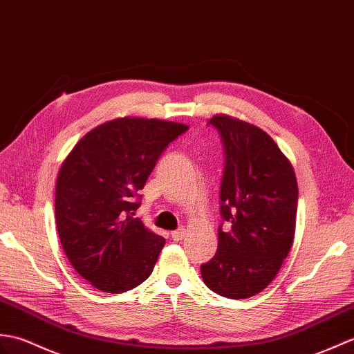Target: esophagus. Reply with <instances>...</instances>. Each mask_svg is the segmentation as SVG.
Masks as SVG:
<instances>
[{
  "label": "esophagus",
  "mask_w": 354,
  "mask_h": 354,
  "mask_svg": "<svg viewBox=\"0 0 354 354\" xmlns=\"http://www.w3.org/2000/svg\"><path fill=\"white\" fill-rule=\"evenodd\" d=\"M170 235H171V238H174L175 241H180V240H183V238L185 236V229L179 227V229H176V231L171 232Z\"/></svg>",
  "instance_id": "1"
}]
</instances>
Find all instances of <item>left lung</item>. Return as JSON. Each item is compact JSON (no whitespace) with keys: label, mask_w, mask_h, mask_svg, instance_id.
Segmentation results:
<instances>
[{"label":"left lung","mask_w":354,"mask_h":354,"mask_svg":"<svg viewBox=\"0 0 354 354\" xmlns=\"http://www.w3.org/2000/svg\"><path fill=\"white\" fill-rule=\"evenodd\" d=\"M225 147L218 248L201 266L205 285L227 299L257 295L276 277L294 241L299 187L290 160L266 131L226 114L209 120Z\"/></svg>","instance_id":"obj_1"}]
</instances>
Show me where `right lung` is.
I'll list each match as a JSON object with an SVG mask.
<instances>
[{
    "label": "right lung",
    "mask_w": 354,
    "mask_h": 354,
    "mask_svg": "<svg viewBox=\"0 0 354 354\" xmlns=\"http://www.w3.org/2000/svg\"><path fill=\"white\" fill-rule=\"evenodd\" d=\"M184 123L120 118L93 128L63 161L55 221L72 267L100 291L119 294L151 276L162 236L133 217L138 192Z\"/></svg>",
    "instance_id": "obj_1"
}]
</instances>
